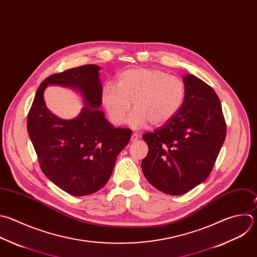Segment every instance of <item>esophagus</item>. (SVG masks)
<instances>
[{
  "label": "esophagus",
  "instance_id": "esophagus-1",
  "mask_svg": "<svg viewBox=\"0 0 257 257\" xmlns=\"http://www.w3.org/2000/svg\"><path fill=\"white\" fill-rule=\"evenodd\" d=\"M138 138H139V135H138L137 133H133L132 136H131V141H132V142H135V141L138 140Z\"/></svg>",
  "mask_w": 257,
  "mask_h": 257
}]
</instances>
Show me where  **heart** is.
Returning <instances> with one entry per match:
<instances>
[{"label": "heart", "instance_id": "heart-1", "mask_svg": "<svg viewBox=\"0 0 257 257\" xmlns=\"http://www.w3.org/2000/svg\"><path fill=\"white\" fill-rule=\"evenodd\" d=\"M186 99V87L181 78L153 68H130L117 77L116 85L107 83L102 92V104L116 126L124 123L131 103L135 108L127 123L134 129L150 122L166 123L181 110Z\"/></svg>", "mask_w": 257, "mask_h": 257}]
</instances>
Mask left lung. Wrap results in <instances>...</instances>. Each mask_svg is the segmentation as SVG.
Here are the masks:
<instances>
[{"instance_id":"1","label":"left lung","mask_w":257,"mask_h":257,"mask_svg":"<svg viewBox=\"0 0 257 257\" xmlns=\"http://www.w3.org/2000/svg\"><path fill=\"white\" fill-rule=\"evenodd\" d=\"M183 80L186 99L181 110L142 136L148 145L141 162L143 175L154 188L172 196L188 193L209 177L226 136L215 91L193 74Z\"/></svg>"}]
</instances>
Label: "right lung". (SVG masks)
Returning <instances> with one entry per match:
<instances>
[{"instance_id": "add662e5", "label": "right lung", "mask_w": 257, "mask_h": 257, "mask_svg": "<svg viewBox=\"0 0 257 257\" xmlns=\"http://www.w3.org/2000/svg\"><path fill=\"white\" fill-rule=\"evenodd\" d=\"M100 66L82 65L52 74L38 88L28 114L27 129L44 175L72 196H87L109 181L118 154L132 131L115 128L99 108L103 87ZM48 85L79 92L85 106L77 117L60 119L46 107L43 94Z\"/></svg>"}]
</instances>
